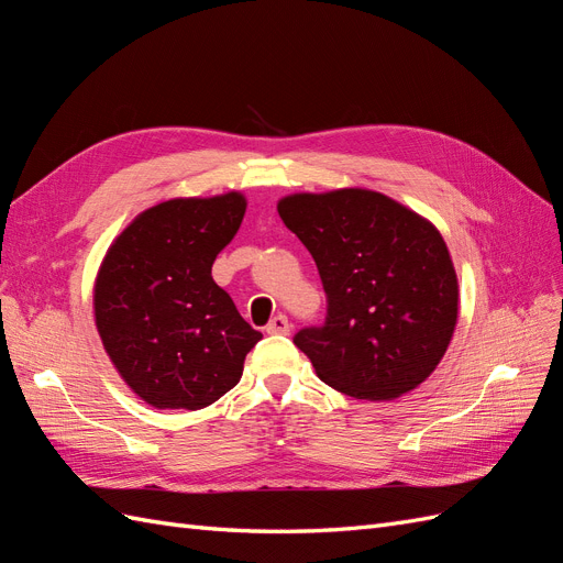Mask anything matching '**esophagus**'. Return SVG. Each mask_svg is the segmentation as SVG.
<instances>
[{"label": "esophagus", "mask_w": 563, "mask_h": 563, "mask_svg": "<svg viewBox=\"0 0 563 563\" xmlns=\"http://www.w3.org/2000/svg\"><path fill=\"white\" fill-rule=\"evenodd\" d=\"M265 331H267V333H272V335H277V333H288V331H291V321H288V317H286V314H277V317H272V319H269V323L265 327Z\"/></svg>", "instance_id": "obj_1"}]
</instances>
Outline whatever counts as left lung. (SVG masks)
Returning <instances> with one entry per match:
<instances>
[{
	"mask_svg": "<svg viewBox=\"0 0 563 563\" xmlns=\"http://www.w3.org/2000/svg\"><path fill=\"white\" fill-rule=\"evenodd\" d=\"M312 253L327 319L294 343L317 376L356 399H395L444 356L457 319V279L437 228L371 190L294 195L277 207Z\"/></svg>",
	"mask_w": 563,
	"mask_h": 563,
	"instance_id": "8db88e82",
	"label": "left lung"
}]
</instances>
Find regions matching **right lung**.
Wrapping results in <instances>:
<instances>
[{
  "instance_id": "1",
  "label": "right lung",
  "mask_w": 563,
  "mask_h": 563,
  "mask_svg": "<svg viewBox=\"0 0 563 563\" xmlns=\"http://www.w3.org/2000/svg\"><path fill=\"white\" fill-rule=\"evenodd\" d=\"M246 199H172L117 236L96 279V327L126 385L155 408L197 411L242 378L263 338L211 267L242 225Z\"/></svg>"
}]
</instances>
